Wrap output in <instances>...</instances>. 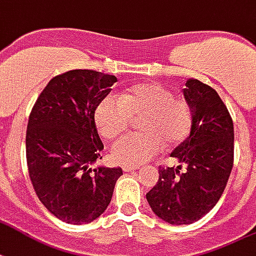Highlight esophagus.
Listing matches in <instances>:
<instances>
[{
	"mask_svg": "<svg viewBox=\"0 0 256 256\" xmlns=\"http://www.w3.org/2000/svg\"><path fill=\"white\" fill-rule=\"evenodd\" d=\"M122 170L124 172H133L136 170H138L137 166H122Z\"/></svg>",
	"mask_w": 256,
	"mask_h": 256,
	"instance_id": "esophagus-1",
	"label": "esophagus"
}]
</instances>
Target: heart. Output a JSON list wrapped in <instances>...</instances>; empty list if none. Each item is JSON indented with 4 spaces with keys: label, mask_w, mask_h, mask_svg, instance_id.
<instances>
[{
    "label": "heart",
    "mask_w": 256,
    "mask_h": 256,
    "mask_svg": "<svg viewBox=\"0 0 256 256\" xmlns=\"http://www.w3.org/2000/svg\"><path fill=\"white\" fill-rule=\"evenodd\" d=\"M145 134H132L112 148V157L124 166H140L152 158L162 145L172 149L186 142L192 130V115L186 99L154 82L134 85L116 99H104L94 120L99 133L115 140L128 130L132 119L142 118Z\"/></svg>",
    "instance_id": "obj_1"
}]
</instances>
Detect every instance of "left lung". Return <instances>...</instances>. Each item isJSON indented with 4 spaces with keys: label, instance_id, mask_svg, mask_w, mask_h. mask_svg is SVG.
Masks as SVG:
<instances>
[{
    "label": "left lung",
    "instance_id": "1",
    "mask_svg": "<svg viewBox=\"0 0 256 256\" xmlns=\"http://www.w3.org/2000/svg\"><path fill=\"white\" fill-rule=\"evenodd\" d=\"M192 114L186 142L171 153L178 166L158 168V182L146 194L157 217L174 225L191 224L213 209L234 166V122L218 94L200 80L183 90Z\"/></svg>",
    "mask_w": 256,
    "mask_h": 256
}]
</instances>
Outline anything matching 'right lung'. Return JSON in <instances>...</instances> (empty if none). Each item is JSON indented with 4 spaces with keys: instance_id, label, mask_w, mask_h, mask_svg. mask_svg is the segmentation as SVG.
<instances>
[{
    "instance_id": "1",
    "label": "right lung",
    "mask_w": 256,
    "mask_h": 256,
    "mask_svg": "<svg viewBox=\"0 0 256 256\" xmlns=\"http://www.w3.org/2000/svg\"><path fill=\"white\" fill-rule=\"evenodd\" d=\"M116 77L76 69L51 78L30 114L26 153L38 198L56 218L86 224L99 217L112 198L122 168H92L103 142L94 111L111 92Z\"/></svg>"
}]
</instances>
